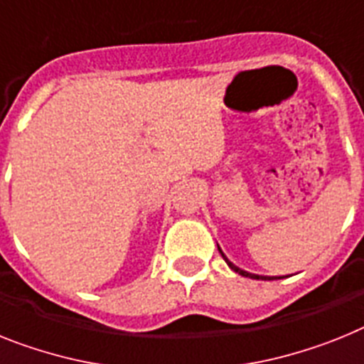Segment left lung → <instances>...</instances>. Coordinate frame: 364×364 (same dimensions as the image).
<instances>
[{"instance_id":"obj_1","label":"left lung","mask_w":364,"mask_h":364,"mask_svg":"<svg viewBox=\"0 0 364 364\" xmlns=\"http://www.w3.org/2000/svg\"><path fill=\"white\" fill-rule=\"evenodd\" d=\"M218 250H220V246H218ZM220 253H222V257H224V261L228 262V267L231 268V270H233V272H237V274H240V276H244V277H252V279H264V281L281 279V277H283V276H259V274H252V272H246V270H242V268H239V267H237V264H233V262L229 261V259L224 255V252H222V250H220Z\"/></svg>"}]
</instances>
